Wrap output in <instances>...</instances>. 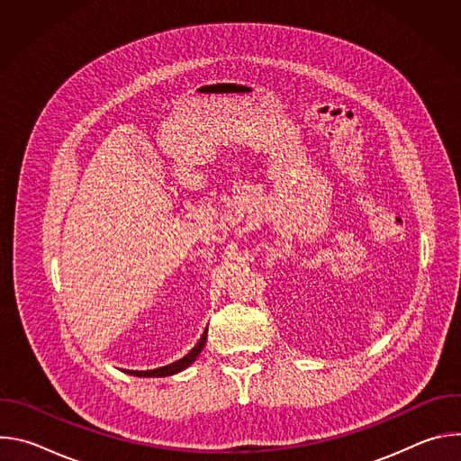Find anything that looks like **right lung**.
<instances>
[{"label": "right lung", "instance_id": "1", "mask_svg": "<svg viewBox=\"0 0 461 461\" xmlns=\"http://www.w3.org/2000/svg\"><path fill=\"white\" fill-rule=\"evenodd\" d=\"M206 339H208V328L204 330V334L201 336L199 343H196L189 354H185L182 359L171 363V365H166V366H160V368H155V370H123L125 374H131V375H137V377H167V375H173V374H178L182 370H185L196 357L201 356L204 345H206Z\"/></svg>", "mask_w": 461, "mask_h": 461}]
</instances>
